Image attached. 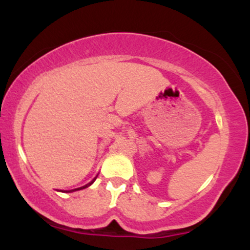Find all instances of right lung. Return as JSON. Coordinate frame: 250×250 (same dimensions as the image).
Wrapping results in <instances>:
<instances>
[{
    "instance_id": "add662e5",
    "label": "right lung",
    "mask_w": 250,
    "mask_h": 250,
    "mask_svg": "<svg viewBox=\"0 0 250 250\" xmlns=\"http://www.w3.org/2000/svg\"><path fill=\"white\" fill-rule=\"evenodd\" d=\"M96 179H94L93 181H91V182H89L88 185H85V186H83V187H80V188H76V189H73V190H69V191H67V193H70V191H75V190H80V189H84V188H87V187H89V186L91 185V183L94 182V181H95Z\"/></svg>"
}]
</instances>
